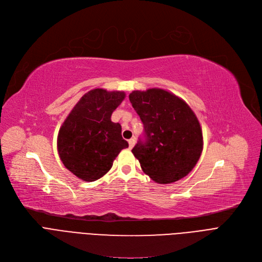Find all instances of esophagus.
I'll use <instances>...</instances> for the list:
<instances>
[{
	"instance_id": "34e87169",
	"label": "esophagus",
	"mask_w": 262,
	"mask_h": 262,
	"mask_svg": "<svg viewBox=\"0 0 262 262\" xmlns=\"http://www.w3.org/2000/svg\"><path fill=\"white\" fill-rule=\"evenodd\" d=\"M135 143H136V139H135V138L129 139V140H128V145H129V148H130V149L135 146Z\"/></svg>"
}]
</instances>
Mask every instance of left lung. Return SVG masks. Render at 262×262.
<instances>
[{
  "mask_svg": "<svg viewBox=\"0 0 262 262\" xmlns=\"http://www.w3.org/2000/svg\"><path fill=\"white\" fill-rule=\"evenodd\" d=\"M129 101L146 134V141H139L132 150L143 172L160 184L184 178L203 149L202 128L193 110L162 89L134 91Z\"/></svg>",
  "mask_w": 262,
  "mask_h": 262,
  "instance_id": "left-lung-1",
  "label": "left lung"
}]
</instances>
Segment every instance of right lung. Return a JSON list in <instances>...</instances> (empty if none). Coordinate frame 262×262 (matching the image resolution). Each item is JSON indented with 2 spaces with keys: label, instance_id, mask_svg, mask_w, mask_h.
I'll return each instance as SVG.
<instances>
[{
  "label": "right lung",
  "instance_id": "right-lung-1",
  "mask_svg": "<svg viewBox=\"0 0 262 262\" xmlns=\"http://www.w3.org/2000/svg\"><path fill=\"white\" fill-rule=\"evenodd\" d=\"M125 97L121 91L92 90L64 120L57 138L59 157L79 179H100L112 168L120 151L128 147L121 136V125L111 119Z\"/></svg>",
  "mask_w": 262,
  "mask_h": 262
}]
</instances>
